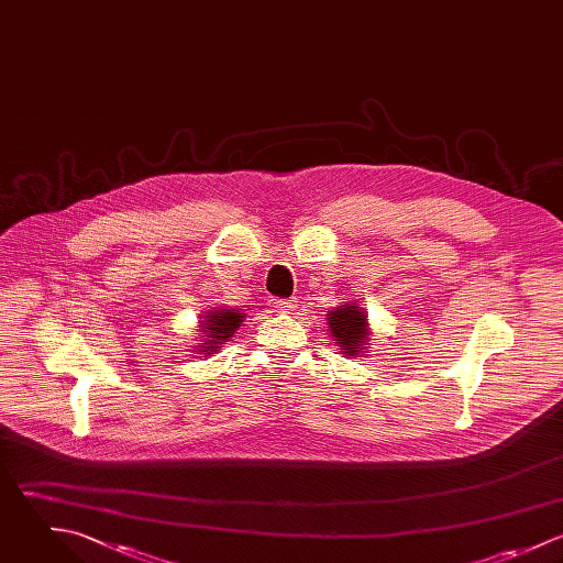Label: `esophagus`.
Wrapping results in <instances>:
<instances>
[{
  "label": "esophagus",
  "mask_w": 563,
  "mask_h": 563,
  "mask_svg": "<svg viewBox=\"0 0 563 563\" xmlns=\"http://www.w3.org/2000/svg\"><path fill=\"white\" fill-rule=\"evenodd\" d=\"M269 305H272L274 309H278V311H291V309L296 307L294 300H283V298H272Z\"/></svg>",
  "instance_id": "34e87169"
}]
</instances>
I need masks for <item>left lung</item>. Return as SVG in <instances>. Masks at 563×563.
Returning <instances> with one entry per match:
<instances>
[{
  "instance_id": "obj_1",
  "label": "left lung",
  "mask_w": 563,
  "mask_h": 563,
  "mask_svg": "<svg viewBox=\"0 0 563 563\" xmlns=\"http://www.w3.org/2000/svg\"><path fill=\"white\" fill-rule=\"evenodd\" d=\"M329 316H331L329 318L331 333L338 340V344L342 346V353L357 355L368 335L366 316L357 307H349V305L331 311Z\"/></svg>"
}]
</instances>
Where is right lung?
<instances>
[{"label": "right lung", "mask_w": 563, "mask_h": 563, "mask_svg": "<svg viewBox=\"0 0 563 563\" xmlns=\"http://www.w3.org/2000/svg\"><path fill=\"white\" fill-rule=\"evenodd\" d=\"M243 318H245L243 313L232 311V309H217L210 316H206V320H201V322H203V329L208 333L206 338H210V340L199 351L203 355H210L207 351L210 350L212 353L214 349H219L221 342H228V338H232V333L241 327Z\"/></svg>", "instance_id": "right-lung-1"}]
</instances>
